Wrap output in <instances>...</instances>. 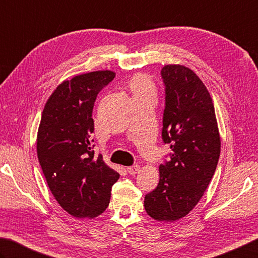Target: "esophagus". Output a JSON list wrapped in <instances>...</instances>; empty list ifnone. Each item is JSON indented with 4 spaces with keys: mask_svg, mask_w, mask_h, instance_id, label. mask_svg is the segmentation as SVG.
<instances>
[{
    "mask_svg": "<svg viewBox=\"0 0 258 258\" xmlns=\"http://www.w3.org/2000/svg\"><path fill=\"white\" fill-rule=\"evenodd\" d=\"M127 171L130 175H135L140 172V166L139 165H134V166H130L127 168Z\"/></svg>",
    "mask_w": 258,
    "mask_h": 258,
    "instance_id": "1",
    "label": "esophagus"
}]
</instances>
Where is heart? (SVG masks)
Instances as JSON below:
<instances>
[{"label": "heart", "mask_w": 258, "mask_h": 258, "mask_svg": "<svg viewBox=\"0 0 258 258\" xmlns=\"http://www.w3.org/2000/svg\"><path fill=\"white\" fill-rule=\"evenodd\" d=\"M129 85L135 96L155 95L156 93V87L152 77L147 74H136L130 80Z\"/></svg>", "instance_id": "1"}]
</instances>
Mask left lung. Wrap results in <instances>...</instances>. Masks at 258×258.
I'll return each mask as SVG.
<instances>
[{
    "label": "left lung",
    "mask_w": 258,
    "mask_h": 258,
    "mask_svg": "<svg viewBox=\"0 0 258 258\" xmlns=\"http://www.w3.org/2000/svg\"><path fill=\"white\" fill-rule=\"evenodd\" d=\"M162 137L172 153L159 165V183L145 197V210L157 221H176L200 201L216 172L221 140L206 85L183 65H165Z\"/></svg>",
    "instance_id": "left-lung-1"
}]
</instances>
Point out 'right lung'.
Listing matches in <instances>:
<instances>
[{"label":"right lung","mask_w":258,"mask_h":258,"mask_svg":"<svg viewBox=\"0 0 258 258\" xmlns=\"http://www.w3.org/2000/svg\"><path fill=\"white\" fill-rule=\"evenodd\" d=\"M112 71L74 76L56 87L42 111L37 155L48 186L59 206L75 218L105 211L119 173L92 150L94 102L114 79Z\"/></svg>","instance_id":"1"}]
</instances>
